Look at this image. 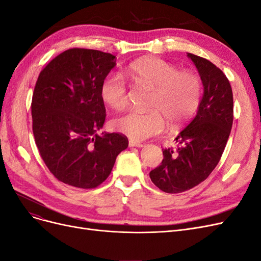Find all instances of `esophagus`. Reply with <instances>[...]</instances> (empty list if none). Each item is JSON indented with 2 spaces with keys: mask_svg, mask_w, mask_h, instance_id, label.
<instances>
[{
  "mask_svg": "<svg viewBox=\"0 0 261 261\" xmlns=\"http://www.w3.org/2000/svg\"><path fill=\"white\" fill-rule=\"evenodd\" d=\"M143 143L134 141V140H130L129 141V147H143Z\"/></svg>",
  "mask_w": 261,
  "mask_h": 261,
  "instance_id": "obj_1",
  "label": "esophagus"
}]
</instances>
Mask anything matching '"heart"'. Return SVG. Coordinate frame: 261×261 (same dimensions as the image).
Instances as JSON below:
<instances>
[{
  "instance_id": "obj_1",
  "label": "heart",
  "mask_w": 261,
  "mask_h": 261,
  "mask_svg": "<svg viewBox=\"0 0 261 261\" xmlns=\"http://www.w3.org/2000/svg\"><path fill=\"white\" fill-rule=\"evenodd\" d=\"M136 82L155 89L149 113L130 111L113 121V127L136 141L158 136L166 128V119L172 127L190 119L200 103L201 83L199 77L187 71H178L159 58H144L129 66ZM102 101L114 110H121L128 103V90L122 76L108 75L100 88Z\"/></svg>"
}]
</instances>
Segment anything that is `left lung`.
Segmentation results:
<instances>
[{
    "mask_svg": "<svg viewBox=\"0 0 261 261\" xmlns=\"http://www.w3.org/2000/svg\"><path fill=\"white\" fill-rule=\"evenodd\" d=\"M203 85L198 111L174 141L176 148L163 149L161 165L150 171L151 181L168 194H179L207 178L223 155L233 121V95L220 69L199 56L187 54Z\"/></svg>",
    "mask_w": 261,
    "mask_h": 261,
    "instance_id": "8db88e82",
    "label": "left lung"
}]
</instances>
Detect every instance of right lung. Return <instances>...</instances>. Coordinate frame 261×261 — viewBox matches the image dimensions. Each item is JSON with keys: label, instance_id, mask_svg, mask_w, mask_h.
Returning a JSON list of instances; mask_svg holds the SVG:
<instances>
[{"label": "right lung", "instance_id": "right-lung-1", "mask_svg": "<svg viewBox=\"0 0 261 261\" xmlns=\"http://www.w3.org/2000/svg\"><path fill=\"white\" fill-rule=\"evenodd\" d=\"M115 65L111 54L73 48L38 76L31 105L34 139L45 165L64 184L99 186L128 147L122 134L96 133L105 121L101 84Z\"/></svg>", "mask_w": 261, "mask_h": 261}]
</instances>
